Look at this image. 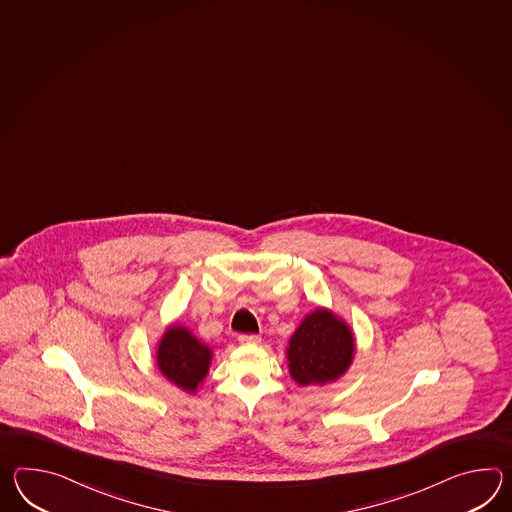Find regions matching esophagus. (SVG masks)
Masks as SVG:
<instances>
[{"mask_svg": "<svg viewBox=\"0 0 512 512\" xmlns=\"http://www.w3.org/2000/svg\"><path fill=\"white\" fill-rule=\"evenodd\" d=\"M239 341L244 343V345H251V343H259L261 336H257V334H240Z\"/></svg>", "mask_w": 512, "mask_h": 512, "instance_id": "1", "label": "esophagus"}]
</instances>
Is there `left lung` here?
Wrapping results in <instances>:
<instances>
[{"label":"left lung","instance_id":"8db88e82","mask_svg":"<svg viewBox=\"0 0 512 512\" xmlns=\"http://www.w3.org/2000/svg\"><path fill=\"white\" fill-rule=\"evenodd\" d=\"M286 358L296 384L325 386L353 364V330L327 308H316L292 334Z\"/></svg>","mask_w":512,"mask_h":512}]
</instances>
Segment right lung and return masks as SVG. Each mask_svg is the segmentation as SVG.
<instances>
[{"label": "right lung", "mask_w": 512, "mask_h": 512, "mask_svg": "<svg viewBox=\"0 0 512 512\" xmlns=\"http://www.w3.org/2000/svg\"><path fill=\"white\" fill-rule=\"evenodd\" d=\"M213 351L182 325H171L158 343V364L161 375L174 386L194 393L209 373Z\"/></svg>", "instance_id": "obj_1"}]
</instances>
